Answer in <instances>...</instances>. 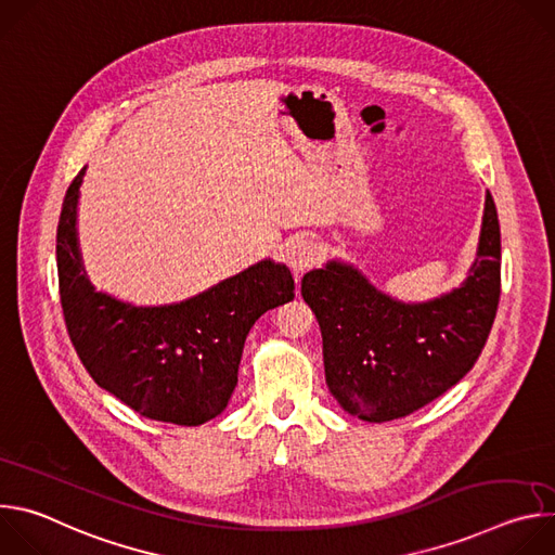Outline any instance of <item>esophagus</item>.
I'll return each instance as SVG.
<instances>
[{"label":"esophagus","instance_id":"obj_1","mask_svg":"<svg viewBox=\"0 0 555 555\" xmlns=\"http://www.w3.org/2000/svg\"><path fill=\"white\" fill-rule=\"evenodd\" d=\"M315 261H319V246H315L311 240H298L289 248V266L296 272L309 270Z\"/></svg>","mask_w":555,"mask_h":555}]
</instances>
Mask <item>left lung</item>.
Returning <instances> with one entry per match:
<instances>
[{"instance_id":"8db88e82","label":"left lung","mask_w":555,"mask_h":555,"mask_svg":"<svg viewBox=\"0 0 555 555\" xmlns=\"http://www.w3.org/2000/svg\"><path fill=\"white\" fill-rule=\"evenodd\" d=\"M300 294L323 332L325 377L345 411L366 422L406 417L452 388L479 360L501 298V225L492 193L467 281L424 305L395 302L358 270L330 263Z\"/></svg>"}]
</instances>
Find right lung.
I'll return each mask as SVG.
<instances>
[{
  "label": "right lung",
  "mask_w": 555,
  "mask_h": 555,
  "mask_svg": "<svg viewBox=\"0 0 555 555\" xmlns=\"http://www.w3.org/2000/svg\"><path fill=\"white\" fill-rule=\"evenodd\" d=\"M86 169L72 180L56 228V268L69 340L92 379L142 417L199 426L236 386L253 325L294 298L285 266L261 261L169 307H129L92 289L76 246V204Z\"/></svg>",
  "instance_id": "right-lung-1"
}]
</instances>
